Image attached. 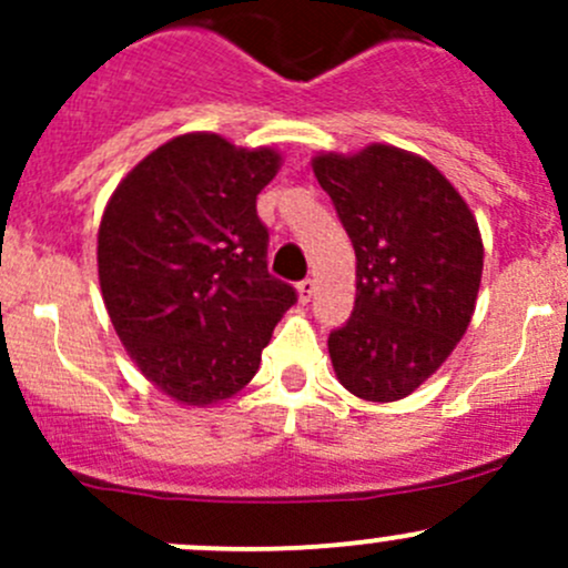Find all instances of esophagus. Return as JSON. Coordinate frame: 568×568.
I'll use <instances>...</instances> for the list:
<instances>
[{"instance_id": "esophagus-1", "label": "esophagus", "mask_w": 568, "mask_h": 568, "mask_svg": "<svg viewBox=\"0 0 568 568\" xmlns=\"http://www.w3.org/2000/svg\"><path fill=\"white\" fill-rule=\"evenodd\" d=\"M296 294H300V302H302V305H307V302L313 300V294H316V283H313L311 277L302 280V283L296 285Z\"/></svg>"}]
</instances>
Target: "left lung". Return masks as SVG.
<instances>
[{
	"mask_svg": "<svg viewBox=\"0 0 568 568\" xmlns=\"http://www.w3.org/2000/svg\"><path fill=\"white\" fill-rule=\"evenodd\" d=\"M313 173L357 255L352 318L326 341L332 368L357 398H406L473 318L484 272L478 222L448 178L400 148L318 153Z\"/></svg>",
	"mask_w": 568,
	"mask_h": 568,
	"instance_id": "8db88e82",
	"label": "left lung"
}]
</instances>
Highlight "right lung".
<instances>
[{"label": "right lung", "mask_w": 568, "mask_h": 568, "mask_svg": "<svg viewBox=\"0 0 568 568\" xmlns=\"http://www.w3.org/2000/svg\"><path fill=\"white\" fill-rule=\"evenodd\" d=\"M272 148L209 131L148 153L109 197L99 283L114 332L153 387L183 406L233 398L296 291L266 268L255 200L277 175Z\"/></svg>", "instance_id": "1"}]
</instances>
